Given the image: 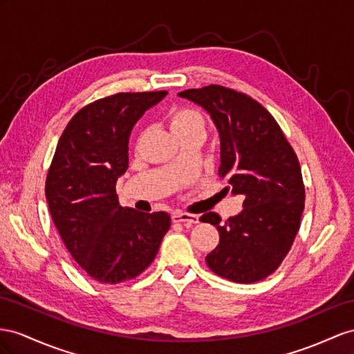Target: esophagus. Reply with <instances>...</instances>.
Instances as JSON below:
<instances>
[{"instance_id": "obj_1", "label": "esophagus", "mask_w": 354, "mask_h": 354, "mask_svg": "<svg viewBox=\"0 0 354 354\" xmlns=\"http://www.w3.org/2000/svg\"><path fill=\"white\" fill-rule=\"evenodd\" d=\"M171 220L174 223H184V224H197L198 223V215L196 214H188L183 211H176L171 214Z\"/></svg>"}]
</instances>
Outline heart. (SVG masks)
<instances>
[{"instance_id": "1", "label": "heart", "mask_w": 354, "mask_h": 354, "mask_svg": "<svg viewBox=\"0 0 354 354\" xmlns=\"http://www.w3.org/2000/svg\"><path fill=\"white\" fill-rule=\"evenodd\" d=\"M169 124L180 140H184L188 136L198 131L206 133L207 129V121L205 115L194 107L175 109L169 116Z\"/></svg>"}]
</instances>
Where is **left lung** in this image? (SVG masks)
Returning <instances> with one entry per match:
<instances>
[{"label":"left lung","mask_w":354,"mask_h":354,"mask_svg":"<svg viewBox=\"0 0 354 354\" xmlns=\"http://www.w3.org/2000/svg\"><path fill=\"white\" fill-rule=\"evenodd\" d=\"M179 95L211 115L221 140L218 176L227 180L223 192L243 196V209L224 223L215 212L201 216L220 233L206 263L233 283H256L283 263L301 227L305 185L296 152L275 118L247 94L209 85Z\"/></svg>","instance_id":"obj_1"}]
</instances>
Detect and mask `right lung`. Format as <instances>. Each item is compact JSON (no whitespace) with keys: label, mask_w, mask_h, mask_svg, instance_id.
<instances>
[{"label":"right lung","mask_w":354,"mask_h":354,"mask_svg":"<svg viewBox=\"0 0 354 354\" xmlns=\"http://www.w3.org/2000/svg\"><path fill=\"white\" fill-rule=\"evenodd\" d=\"M167 91L118 93L84 106L68 121L48 170L53 224L85 274L102 284L134 279L156 259L167 212L143 214L118 202L134 124Z\"/></svg>","instance_id":"right-lung-1"}]
</instances>
